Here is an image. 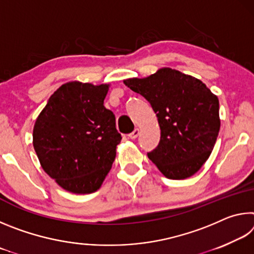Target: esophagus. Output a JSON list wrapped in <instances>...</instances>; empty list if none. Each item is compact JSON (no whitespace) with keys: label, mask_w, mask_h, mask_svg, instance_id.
I'll return each mask as SVG.
<instances>
[{"label":"esophagus","mask_w":254,"mask_h":254,"mask_svg":"<svg viewBox=\"0 0 254 254\" xmlns=\"http://www.w3.org/2000/svg\"><path fill=\"white\" fill-rule=\"evenodd\" d=\"M140 134V128H135L134 131H133L132 133H130V134H128V137H130V139H136L137 137V135Z\"/></svg>","instance_id":"34e87169"}]
</instances>
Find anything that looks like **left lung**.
Listing matches in <instances>:
<instances>
[{"mask_svg":"<svg viewBox=\"0 0 254 254\" xmlns=\"http://www.w3.org/2000/svg\"><path fill=\"white\" fill-rule=\"evenodd\" d=\"M157 114L158 147L148 157L169 179H186L209 158L221 127L220 103L203 81L163 67L144 78L123 80Z\"/></svg>","mask_w":254,"mask_h":254,"instance_id":"obj_1","label":"left lung"}]
</instances>
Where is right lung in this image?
Segmentation results:
<instances>
[{"label":"right lung","instance_id":"right-lung-1","mask_svg":"<svg viewBox=\"0 0 254 254\" xmlns=\"http://www.w3.org/2000/svg\"><path fill=\"white\" fill-rule=\"evenodd\" d=\"M109 84L69 81L50 96L33 127L40 165L60 187L74 194L100 189L122 136L113 112L104 106Z\"/></svg>","mask_w":254,"mask_h":254}]
</instances>
